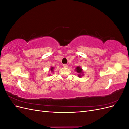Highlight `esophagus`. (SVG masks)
Here are the masks:
<instances>
[{
    "mask_svg": "<svg viewBox=\"0 0 129 129\" xmlns=\"http://www.w3.org/2000/svg\"><path fill=\"white\" fill-rule=\"evenodd\" d=\"M63 66L65 68H67L68 67V65L67 64H63Z\"/></svg>",
    "mask_w": 129,
    "mask_h": 129,
    "instance_id": "34e87169",
    "label": "esophagus"
}]
</instances>
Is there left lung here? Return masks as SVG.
Returning <instances> with one entry per match:
<instances>
[{
	"label": "left lung",
	"instance_id": "obj_1",
	"mask_svg": "<svg viewBox=\"0 0 129 129\" xmlns=\"http://www.w3.org/2000/svg\"><path fill=\"white\" fill-rule=\"evenodd\" d=\"M76 72H77V73L79 74H78V76L79 77H81L83 75V72L82 71V69L79 66H78L75 69Z\"/></svg>",
	"mask_w": 129,
	"mask_h": 129
}]
</instances>
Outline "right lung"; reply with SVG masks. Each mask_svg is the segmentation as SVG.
Wrapping results in <instances>:
<instances>
[{
  "mask_svg": "<svg viewBox=\"0 0 129 129\" xmlns=\"http://www.w3.org/2000/svg\"><path fill=\"white\" fill-rule=\"evenodd\" d=\"M53 69H54V67H51L50 68V71L51 72H53Z\"/></svg>",
  "mask_w": 129,
  "mask_h": 129,
  "instance_id": "right-lung-1",
  "label": "right lung"
}]
</instances>
